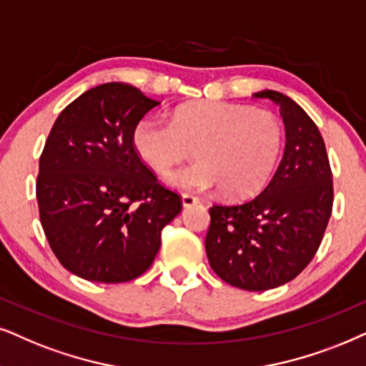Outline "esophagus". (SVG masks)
Segmentation results:
<instances>
[{"label":"esophagus","instance_id":"1","mask_svg":"<svg viewBox=\"0 0 366 366\" xmlns=\"http://www.w3.org/2000/svg\"><path fill=\"white\" fill-rule=\"evenodd\" d=\"M199 199L196 196H192V194H182V204L184 207H191L194 204H197Z\"/></svg>","mask_w":366,"mask_h":366}]
</instances>
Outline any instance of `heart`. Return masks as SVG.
Here are the masks:
<instances>
[{"label": "heart", "instance_id": "obj_1", "mask_svg": "<svg viewBox=\"0 0 366 366\" xmlns=\"http://www.w3.org/2000/svg\"><path fill=\"white\" fill-rule=\"evenodd\" d=\"M133 149L155 172H169L194 149L197 162L167 175L172 187L249 197L279 160L284 127L270 109L224 101H199L175 109L172 122L145 117L133 128Z\"/></svg>", "mask_w": 366, "mask_h": 366}]
</instances>
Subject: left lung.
Instances as JSON below:
<instances>
[{"instance_id":"1","label":"left lung","mask_w":366,"mask_h":366,"mask_svg":"<svg viewBox=\"0 0 366 366\" xmlns=\"http://www.w3.org/2000/svg\"><path fill=\"white\" fill-rule=\"evenodd\" d=\"M255 98L280 106L285 152L274 179L253 199L209 207L206 253L226 284L275 289L295 279L316 255L332 211V172L316 123L277 91Z\"/></svg>"}]
</instances>
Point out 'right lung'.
<instances>
[{"label": "right lung", "instance_id": "right-lung-1", "mask_svg": "<svg viewBox=\"0 0 366 366\" xmlns=\"http://www.w3.org/2000/svg\"><path fill=\"white\" fill-rule=\"evenodd\" d=\"M160 103L108 82L62 109L40 155V223L57 260L81 279L122 284L154 263L182 199L133 149V128Z\"/></svg>", "mask_w": 366, "mask_h": 366}]
</instances>
